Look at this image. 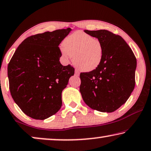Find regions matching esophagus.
Instances as JSON below:
<instances>
[{
    "label": "esophagus",
    "mask_w": 151,
    "mask_h": 151,
    "mask_svg": "<svg viewBox=\"0 0 151 151\" xmlns=\"http://www.w3.org/2000/svg\"><path fill=\"white\" fill-rule=\"evenodd\" d=\"M75 75H76V76H79V75H80L79 71H78V70H76V71H75Z\"/></svg>",
    "instance_id": "esophagus-1"
}]
</instances>
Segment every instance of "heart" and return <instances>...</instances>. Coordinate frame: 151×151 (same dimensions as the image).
Here are the masks:
<instances>
[{"mask_svg": "<svg viewBox=\"0 0 151 151\" xmlns=\"http://www.w3.org/2000/svg\"><path fill=\"white\" fill-rule=\"evenodd\" d=\"M60 52L65 60L73 57V63L79 70L89 72L97 68L104 56L102 41L83 31H76L63 41Z\"/></svg>", "mask_w": 151, "mask_h": 151, "instance_id": "heart-1", "label": "heart"}]
</instances>
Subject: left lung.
Listing matches in <instances>:
<instances>
[{
    "label": "left lung",
    "mask_w": 151,
    "mask_h": 151,
    "mask_svg": "<svg viewBox=\"0 0 151 151\" xmlns=\"http://www.w3.org/2000/svg\"><path fill=\"white\" fill-rule=\"evenodd\" d=\"M84 32L102 41L104 56L97 68L80 73L81 95L91 108L112 112L127 101L134 91L136 58L121 36L107 30Z\"/></svg>",
    "instance_id": "1"
}]
</instances>
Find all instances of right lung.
I'll list each match as a JSON object with an SVG mask.
<instances>
[{
    "label": "right lung",
    "mask_w": 151,
    "mask_h": 151,
    "mask_svg": "<svg viewBox=\"0 0 151 151\" xmlns=\"http://www.w3.org/2000/svg\"><path fill=\"white\" fill-rule=\"evenodd\" d=\"M71 30L68 28L28 37L17 47L9 63L12 97L32 119H47L61 108V93L75 69L70 65L60 64L58 45Z\"/></svg>",
    "instance_id": "obj_1"
}]
</instances>
